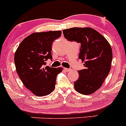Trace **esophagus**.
Wrapping results in <instances>:
<instances>
[{"label":"esophagus","instance_id":"1","mask_svg":"<svg viewBox=\"0 0 126 126\" xmlns=\"http://www.w3.org/2000/svg\"><path fill=\"white\" fill-rule=\"evenodd\" d=\"M64 70L66 71V72H69V71H71V69H69V68H64Z\"/></svg>","mask_w":126,"mask_h":126}]
</instances>
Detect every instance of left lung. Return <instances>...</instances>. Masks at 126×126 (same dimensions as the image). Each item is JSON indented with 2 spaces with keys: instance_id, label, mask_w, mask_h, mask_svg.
Masks as SVG:
<instances>
[{
  "instance_id": "obj_1",
  "label": "left lung",
  "mask_w": 126,
  "mask_h": 126,
  "mask_svg": "<svg viewBox=\"0 0 126 126\" xmlns=\"http://www.w3.org/2000/svg\"><path fill=\"white\" fill-rule=\"evenodd\" d=\"M63 33L68 41L81 44L79 58L84 62L85 69L79 71L75 90L83 94L93 93L102 86L110 71L113 54L110 44L92 28L73 27Z\"/></svg>"
}]
</instances>
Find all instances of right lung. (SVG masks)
<instances>
[{
	"instance_id": "obj_1",
	"label": "right lung",
	"mask_w": 126,
	"mask_h": 126,
	"mask_svg": "<svg viewBox=\"0 0 126 126\" xmlns=\"http://www.w3.org/2000/svg\"><path fill=\"white\" fill-rule=\"evenodd\" d=\"M61 34V31L33 33L21 42L15 52L16 72L24 86L36 96L51 93L56 77L63 70L46 66V61L52 59V44Z\"/></svg>"
}]
</instances>
